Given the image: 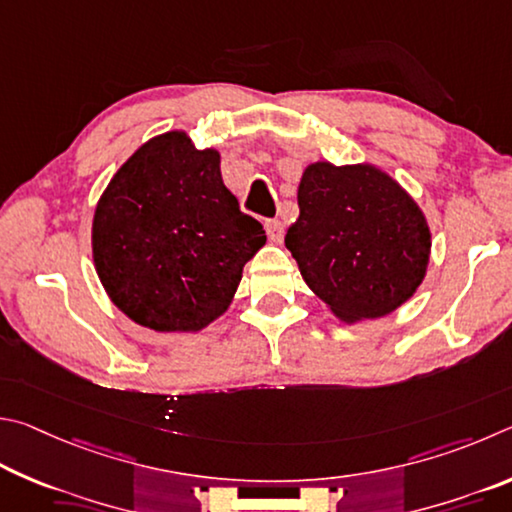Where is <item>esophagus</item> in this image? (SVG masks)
Returning <instances> with one entry per match:
<instances>
[{
  "instance_id": "34e87169",
  "label": "esophagus",
  "mask_w": 512,
  "mask_h": 512,
  "mask_svg": "<svg viewBox=\"0 0 512 512\" xmlns=\"http://www.w3.org/2000/svg\"><path fill=\"white\" fill-rule=\"evenodd\" d=\"M265 229H267V236H270L272 242L283 240V222L281 220H265Z\"/></svg>"
}]
</instances>
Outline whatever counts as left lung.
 Returning a JSON list of instances; mask_svg holds the SVG:
<instances>
[{
    "label": "left lung",
    "mask_w": 512,
    "mask_h": 512,
    "mask_svg": "<svg viewBox=\"0 0 512 512\" xmlns=\"http://www.w3.org/2000/svg\"><path fill=\"white\" fill-rule=\"evenodd\" d=\"M285 247L303 281L344 321L384 317L425 279L432 236L405 188L375 166L317 161L299 184Z\"/></svg>",
    "instance_id": "1"
}]
</instances>
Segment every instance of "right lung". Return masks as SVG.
Returning a JSON list of instances; mask_svg holds the SVG:
<instances>
[{
  "label": "right lung",
  "instance_id": "obj_1",
  "mask_svg": "<svg viewBox=\"0 0 512 512\" xmlns=\"http://www.w3.org/2000/svg\"><path fill=\"white\" fill-rule=\"evenodd\" d=\"M265 229L222 182L220 155L184 132L150 139L116 170L92 224L94 265L116 308L157 333H195L236 294Z\"/></svg>",
  "mask_w": 512,
  "mask_h": 512
}]
</instances>
